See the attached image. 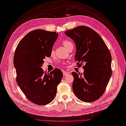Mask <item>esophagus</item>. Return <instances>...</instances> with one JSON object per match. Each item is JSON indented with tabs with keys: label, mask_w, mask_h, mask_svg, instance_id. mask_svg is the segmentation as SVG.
<instances>
[{
	"label": "esophagus",
	"mask_w": 126,
	"mask_h": 126,
	"mask_svg": "<svg viewBox=\"0 0 126 126\" xmlns=\"http://www.w3.org/2000/svg\"><path fill=\"white\" fill-rule=\"evenodd\" d=\"M70 74V73L69 72H67V71H66V72H63V76H67L68 75H69Z\"/></svg>",
	"instance_id": "obj_1"
}]
</instances>
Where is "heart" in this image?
<instances>
[{"instance_id":"1","label":"heart","mask_w":126,"mask_h":126,"mask_svg":"<svg viewBox=\"0 0 126 126\" xmlns=\"http://www.w3.org/2000/svg\"><path fill=\"white\" fill-rule=\"evenodd\" d=\"M63 44L64 47H65L67 49V50H68L69 47L73 46L72 43L69 41H67V40H65V41H63ZM54 50H53V49H52L51 51V54H53L54 53Z\"/></svg>"}]
</instances>
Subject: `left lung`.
<instances>
[{"mask_svg":"<svg viewBox=\"0 0 126 126\" xmlns=\"http://www.w3.org/2000/svg\"><path fill=\"white\" fill-rule=\"evenodd\" d=\"M65 33L76 45L78 65L85 64L83 74L72 72L74 93L83 102H93L102 96L111 78V53L102 38L89 27L78 26Z\"/></svg>","mask_w":126,"mask_h":126,"instance_id":"left-lung-1","label":"left lung"}]
</instances>
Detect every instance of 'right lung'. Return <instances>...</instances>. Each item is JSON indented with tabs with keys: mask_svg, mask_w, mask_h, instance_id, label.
<instances>
[{
	"mask_svg": "<svg viewBox=\"0 0 126 126\" xmlns=\"http://www.w3.org/2000/svg\"><path fill=\"white\" fill-rule=\"evenodd\" d=\"M58 33L36 29L21 40L15 51L13 64L16 82L24 95L32 103L44 105L52 101L63 73L55 68L44 73V59L51 55Z\"/></svg>",
	"mask_w": 126,
	"mask_h": 126,
	"instance_id": "obj_1",
	"label": "right lung"
}]
</instances>
